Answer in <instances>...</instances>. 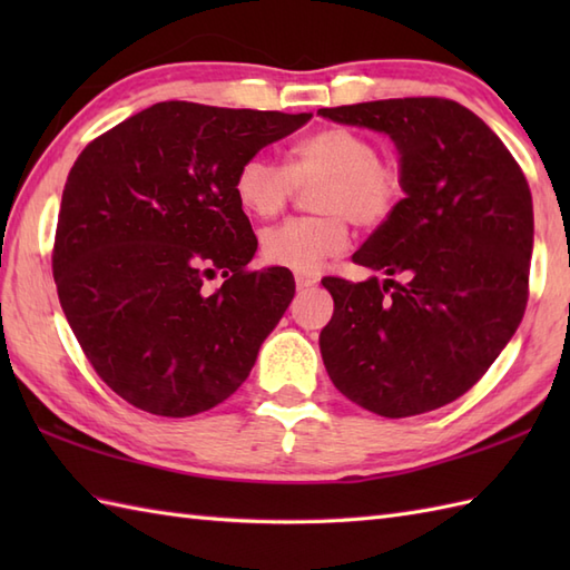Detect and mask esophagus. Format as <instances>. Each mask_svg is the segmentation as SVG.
I'll return each mask as SVG.
<instances>
[{
  "mask_svg": "<svg viewBox=\"0 0 570 570\" xmlns=\"http://www.w3.org/2000/svg\"><path fill=\"white\" fill-rule=\"evenodd\" d=\"M318 284V276L316 274H301V272H296V286L298 288H311V286H316Z\"/></svg>",
  "mask_w": 570,
  "mask_h": 570,
  "instance_id": "1",
  "label": "esophagus"
}]
</instances>
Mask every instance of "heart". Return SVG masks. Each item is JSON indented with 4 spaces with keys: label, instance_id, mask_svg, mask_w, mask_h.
Returning a JSON list of instances; mask_svg holds the SVG:
<instances>
[{
    "label": "heart",
    "instance_id": "obj_1",
    "mask_svg": "<svg viewBox=\"0 0 570 570\" xmlns=\"http://www.w3.org/2000/svg\"><path fill=\"white\" fill-rule=\"evenodd\" d=\"M311 205L321 215L294 217L262 235V257L292 272L316 274L325 259L347 249V220L380 227L399 208L406 180L394 159H382L377 141L350 127H328L301 139L278 166L266 156H249L235 174L242 210L259 220L278 215L298 186L318 184Z\"/></svg>",
    "mask_w": 570,
    "mask_h": 570
}]
</instances>
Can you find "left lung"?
I'll return each mask as SVG.
<instances>
[{
    "label": "left lung",
    "instance_id": "1",
    "mask_svg": "<svg viewBox=\"0 0 570 570\" xmlns=\"http://www.w3.org/2000/svg\"><path fill=\"white\" fill-rule=\"evenodd\" d=\"M318 115L390 135L406 180V198L353 254L384 282H321L335 301L321 331L323 365L372 414H426L463 396L522 323L534 247L529 184L502 139L453 100Z\"/></svg>",
    "mask_w": 570,
    "mask_h": 570
}]
</instances>
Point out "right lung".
Masks as SVG:
<instances>
[{
    "label": "right lung",
    "instance_id": "add662e5",
    "mask_svg": "<svg viewBox=\"0 0 570 570\" xmlns=\"http://www.w3.org/2000/svg\"><path fill=\"white\" fill-rule=\"evenodd\" d=\"M308 119L156 102L72 164L53 245L60 308L100 380L131 406L184 419L249 377L296 284L284 266L247 269L257 237L235 174Z\"/></svg>",
    "mask_w": 570,
    "mask_h": 570
}]
</instances>
